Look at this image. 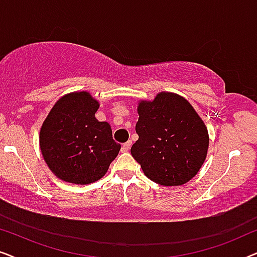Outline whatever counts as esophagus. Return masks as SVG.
<instances>
[{
	"label": "esophagus",
	"instance_id": "esophagus-1",
	"mask_svg": "<svg viewBox=\"0 0 257 257\" xmlns=\"http://www.w3.org/2000/svg\"><path fill=\"white\" fill-rule=\"evenodd\" d=\"M131 145H132V142H127V143H125L124 145L121 146V152H128V150L131 149Z\"/></svg>",
	"mask_w": 257,
	"mask_h": 257
}]
</instances>
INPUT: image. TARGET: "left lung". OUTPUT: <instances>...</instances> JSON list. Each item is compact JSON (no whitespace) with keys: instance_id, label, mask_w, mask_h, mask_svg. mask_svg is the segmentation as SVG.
I'll return each mask as SVG.
<instances>
[{"instance_id":"8db88e82","label":"left lung","mask_w":257,"mask_h":257,"mask_svg":"<svg viewBox=\"0 0 257 257\" xmlns=\"http://www.w3.org/2000/svg\"><path fill=\"white\" fill-rule=\"evenodd\" d=\"M138 114L139 139L131 154L146 177L163 186H180L194 178L207 157L209 137L189 101L160 92L152 101H139Z\"/></svg>"}]
</instances>
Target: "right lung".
I'll return each instance as SVG.
<instances>
[{
  "label": "right lung",
  "mask_w": 257,
  "mask_h": 257,
  "mask_svg": "<svg viewBox=\"0 0 257 257\" xmlns=\"http://www.w3.org/2000/svg\"><path fill=\"white\" fill-rule=\"evenodd\" d=\"M99 103L86 91L65 94L43 121L40 146L48 167L65 182L87 185L103 178L120 145L111 126L94 114Z\"/></svg>",
  "instance_id": "add662e5"
}]
</instances>
